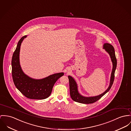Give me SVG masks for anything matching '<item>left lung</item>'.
<instances>
[{"mask_svg":"<svg viewBox=\"0 0 131 131\" xmlns=\"http://www.w3.org/2000/svg\"><path fill=\"white\" fill-rule=\"evenodd\" d=\"M103 48L105 49V50L109 54L113 63V69L111 73L110 83L108 88L103 93L98 96L89 97H84L79 94L78 91V86L75 80L71 76H68V79L69 81L70 94L71 97L73 101L83 104H92L99 100L102 97H103L105 94H106L111 89L115 78V72L117 67V59L115 55L114 48L110 44L105 43L103 45Z\"/></svg>","mask_w":131,"mask_h":131,"instance_id":"obj_1","label":"left lung"}]
</instances>
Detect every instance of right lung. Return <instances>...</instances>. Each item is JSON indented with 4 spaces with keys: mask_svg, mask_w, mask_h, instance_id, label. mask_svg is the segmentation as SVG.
I'll list each match as a JSON object with an SVG mask.
<instances>
[{
    "mask_svg": "<svg viewBox=\"0 0 131 131\" xmlns=\"http://www.w3.org/2000/svg\"><path fill=\"white\" fill-rule=\"evenodd\" d=\"M26 37V35L23 36L18 41L12 56L11 65L13 82L17 89L26 97L31 99H44L50 95L54 84L64 73H56L41 79H34L24 74L20 66L19 52L21 43Z\"/></svg>",
    "mask_w": 131,
    "mask_h": 131,
    "instance_id": "add662e5",
    "label": "right lung"
}]
</instances>
